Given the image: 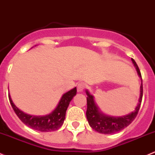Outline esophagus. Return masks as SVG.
I'll return each mask as SVG.
<instances>
[{"instance_id": "1", "label": "esophagus", "mask_w": 155, "mask_h": 155, "mask_svg": "<svg viewBox=\"0 0 155 155\" xmlns=\"http://www.w3.org/2000/svg\"><path fill=\"white\" fill-rule=\"evenodd\" d=\"M84 87H85V84L84 82H80L77 85V91L78 92H82L84 91Z\"/></svg>"}]
</instances>
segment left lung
<instances>
[{
  "mask_svg": "<svg viewBox=\"0 0 155 155\" xmlns=\"http://www.w3.org/2000/svg\"><path fill=\"white\" fill-rule=\"evenodd\" d=\"M131 61L136 68L138 76L141 79L140 97L138 99L137 105L135 107L134 111L122 117H113L105 114L101 111L97 104L96 103L94 96L91 95L88 90H85L86 94L87 96L86 117L90 126L97 132L105 134H111L119 132L131 124L137 115L143 98V81L140 71L137 64L133 58H131Z\"/></svg>",
  "mask_w": 155,
  "mask_h": 155,
  "instance_id": "8db88e82",
  "label": "left lung"
}]
</instances>
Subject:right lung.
I'll list each match as a JSON object with an SVG mask.
<instances>
[{
  "label": "right lung",
  "instance_id": "add662e5",
  "mask_svg": "<svg viewBox=\"0 0 155 155\" xmlns=\"http://www.w3.org/2000/svg\"><path fill=\"white\" fill-rule=\"evenodd\" d=\"M76 94V87L71 89L62 95L56 108L47 115L44 116H34L24 113L21 110L16 107L12 98L9 94V102L13 110L15 112L18 118L26 125L36 131L42 132H49L58 130L63 125L68 109L71 101Z\"/></svg>",
  "mask_w": 155,
  "mask_h": 155
}]
</instances>
